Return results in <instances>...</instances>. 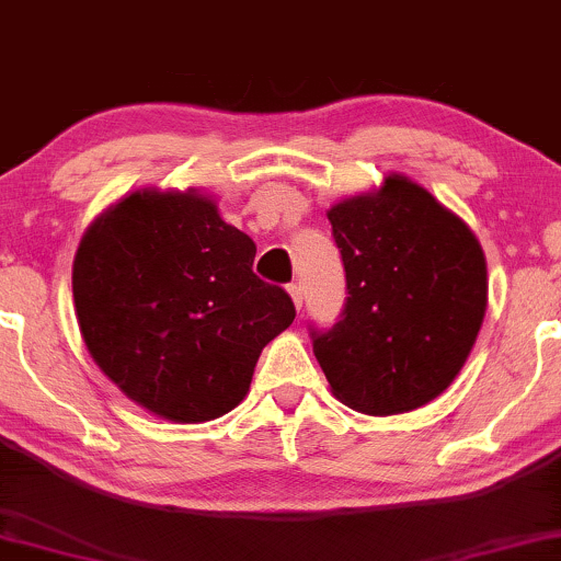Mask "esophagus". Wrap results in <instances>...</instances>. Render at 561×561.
Masks as SVG:
<instances>
[{
	"instance_id": "esophagus-1",
	"label": "esophagus",
	"mask_w": 561,
	"mask_h": 561,
	"mask_svg": "<svg viewBox=\"0 0 561 561\" xmlns=\"http://www.w3.org/2000/svg\"><path fill=\"white\" fill-rule=\"evenodd\" d=\"M287 293H289V297H293L295 308H297V310H302V287L297 285V282H293V285L287 287Z\"/></svg>"
}]
</instances>
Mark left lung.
<instances>
[{
  "mask_svg": "<svg viewBox=\"0 0 561 561\" xmlns=\"http://www.w3.org/2000/svg\"><path fill=\"white\" fill-rule=\"evenodd\" d=\"M346 268V305L312 351L335 398L398 415L438 398L488 310L482 245L459 215L402 174L328 210Z\"/></svg>",
  "mask_w": 561,
  "mask_h": 561,
  "instance_id": "8db88e82",
  "label": "left lung"
}]
</instances>
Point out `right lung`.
I'll list each match as a JSON object with an SVG mask.
<instances>
[{
  "mask_svg": "<svg viewBox=\"0 0 561 561\" xmlns=\"http://www.w3.org/2000/svg\"><path fill=\"white\" fill-rule=\"evenodd\" d=\"M256 245L199 190H138L87 228L73 308L94 364L136 405L174 423L233 410L261 348L293 325L282 287L253 274Z\"/></svg>",
  "mask_w": 561,
  "mask_h": 561,
  "instance_id": "add662e5",
  "label": "right lung"
}]
</instances>
